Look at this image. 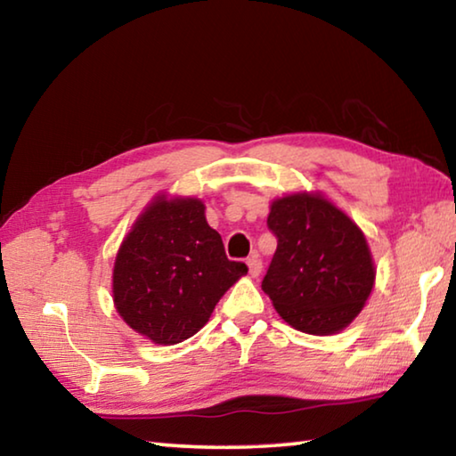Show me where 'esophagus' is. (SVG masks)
<instances>
[{
    "label": "esophagus",
    "mask_w": 456,
    "mask_h": 456,
    "mask_svg": "<svg viewBox=\"0 0 456 456\" xmlns=\"http://www.w3.org/2000/svg\"><path fill=\"white\" fill-rule=\"evenodd\" d=\"M247 265H249V273L253 277H257L261 273V259L257 256H251L249 259H247Z\"/></svg>",
    "instance_id": "34e87169"
}]
</instances>
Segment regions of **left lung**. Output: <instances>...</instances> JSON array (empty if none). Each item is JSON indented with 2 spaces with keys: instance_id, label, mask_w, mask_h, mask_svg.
Here are the masks:
<instances>
[{
  "instance_id": "1",
  "label": "left lung",
  "mask_w": 456,
  "mask_h": 456,
  "mask_svg": "<svg viewBox=\"0 0 456 456\" xmlns=\"http://www.w3.org/2000/svg\"><path fill=\"white\" fill-rule=\"evenodd\" d=\"M277 239L261 281L277 314L305 334H336L356 318L374 285L362 231L320 195L277 199L267 217Z\"/></svg>"
}]
</instances>
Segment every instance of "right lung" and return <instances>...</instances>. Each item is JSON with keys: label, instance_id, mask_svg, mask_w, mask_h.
Masks as SVG:
<instances>
[{"label": "right lung", "instance_id": "right-lung-1", "mask_svg": "<svg viewBox=\"0 0 456 456\" xmlns=\"http://www.w3.org/2000/svg\"><path fill=\"white\" fill-rule=\"evenodd\" d=\"M245 273V264L227 259L200 200L159 199L120 245L114 304L138 334L179 344L209 322L223 293Z\"/></svg>", "mask_w": 456, "mask_h": 456}]
</instances>
